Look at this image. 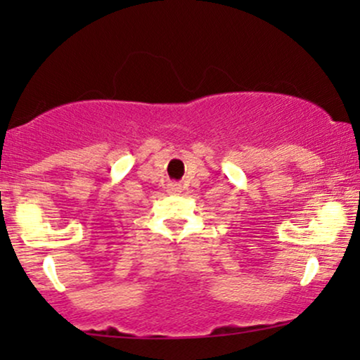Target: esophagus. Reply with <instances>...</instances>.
<instances>
[{
  "label": "esophagus",
  "mask_w": 360,
  "mask_h": 360,
  "mask_svg": "<svg viewBox=\"0 0 360 360\" xmlns=\"http://www.w3.org/2000/svg\"><path fill=\"white\" fill-rule=\"evenodd\" d=\"M169 191H171V193H174V194H177V193H181V191H183V188H181V184H177V183H172V184H169Z\"/></svg>",
  "instance_id": "esophagus-1"
}]
</instances>
